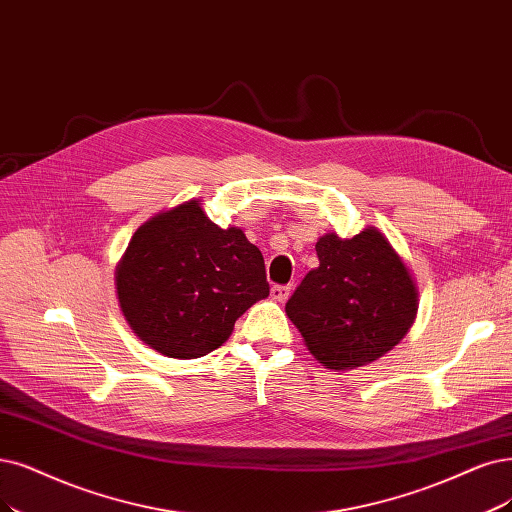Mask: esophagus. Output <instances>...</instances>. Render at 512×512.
<instances>
[{
  "label": "esophagus",
  "instance_id": "esophagus-1",
  "mask_svg": "<svg viewBox=\"0 0 512 512\" xmlns=\"http://www.w3.org/2000/svg\"><path fill=\"white\" fill-rule=\"evenodd\" d=\"M270 293H272V299H276V301H287L291 295V287L289 285H274L270 289Z\"/></svg>",
  "mask_w": 512,
  "mask_h": 512
}]
</instances>
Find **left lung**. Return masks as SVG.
<instances>
[{
	"instance_id": "1",
	"label": "left lung",
	"mask_w": 512,
	"mask_h": 512,
	"mask_svg": "<svg viewBox=\"0 0 512 512\" xmlns=\"http://www.w3.org/2000/svg\"><path fill=\"white\" fill-rule=\"evenodd\" d=\"M320 266L287 301V316L316 361L329 369L361 367L401 342L418 312L409 270L375 227L316 242Z\"/></svg>"
}]
</instances>
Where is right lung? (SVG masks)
Returning a JSON list of instances; mask_svg holds the SVG:
<instances>
[{
  "label": "right lung",
  "mask_w": 512,
  "mask_h": 512,
  "mask_svg": "<svg viewBox=\"0 0 512 512\" xmlns=\"http://www.w3.org/2000/svg\"><path fill=\"white\" fill-rule=\"evenodd\" d=\"M116 287L130 329L170 358L213 352L236 320L270 295L261 251L238 227L221 230L198 200L139 227Z\"/></svg>",
  "instance_id": "1"
}]
</instances>
